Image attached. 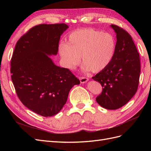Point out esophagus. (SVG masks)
<instances>
[{"mask_svg":"<svg viewBox=\"0 0 151 151\" xmlns=\"http://www.w3.org/2000/svg\"><path fill=\"white\" fill-rule=\"evenodd\" d=\"M79 79H80L81 83H83V84L86 83V82L88 81V78H87V77H79Z\"/></svg>","mask_w":151,"mask_h":151,"instance_id":"esophagus-1","label":"esophagus"}]
</instances>
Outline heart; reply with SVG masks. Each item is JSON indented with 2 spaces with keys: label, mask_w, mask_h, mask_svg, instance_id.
I'll use <instances>...</instances> for the list:
<instances>
[{
  "label": "heart",
  "mask_w": 151,
  "mask_h": 151,
  "mask_svg": "<svg viewBox=\"0 0 151 151\" xmlns=\"http://www.w3.org/2000/svg\"><path fill=\"white\" fill-rule=\"evenodd\" d=\"M116 40L108 33L93 28H83L72 31L67 42L59 45L58 51L63 66L73 70L80 63L84 68L98 72L106 68L115 55Z\"/></svg>",
  "instance_id": "obj_1"
}]
</instances>
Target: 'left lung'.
<instances>
[{
	"mask_svg": "<svg viewBox=\"0 0 151 151\" xmlns=\"http://www.w3.org/2000/svg\"><path fill=\"white\" fill-rule=\"evenodd\" d=\"M111 27L116 34L115 55L109 65L92 78L103 87L96 98L97 103L106 109H116L129 102L137 91L140 62L130 35L116 25Z\"/></svg>",
	"mask_w": 151,
	"mask_h": 151,
	"instance_id": "8db88e82",
	"label": "left lung"
}]
</instances>
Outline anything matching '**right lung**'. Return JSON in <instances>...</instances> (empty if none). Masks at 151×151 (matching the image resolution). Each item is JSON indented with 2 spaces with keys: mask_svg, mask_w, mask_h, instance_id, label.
I'll return each mask as SVG.
<instances>
[{
  "mask_svg": "<svg viewBox=\"0 0 151 151\" xmlns=\"http://www.w3.org/2000/svg\"><path fill=\"white\" fill-rule=\"evenodd\" d=\"M64 23L42 24L31 28L17 41L11 62L16 94L25 106L43 116L57 115L68 93L80 81L65 68L54 64L48 55L57 54Z\"/></svg>",
  "mask_w": 151,
  "mask_h": 151,
  "instance_id": "obj_1",
  "label": "right lung"
}]
</instances>
